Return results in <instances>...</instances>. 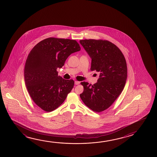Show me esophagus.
I'll return each mask as SVG.
<instances>
[{"mask_svg": "<svg viewBox=\"0 0 157 157\" xmlns=\"http://www.w3.org/2000/svg\"><path fill=\"white\" fill-rule=\"evenodd\" d=\"M75 85H78V84H79L80 82H78V81H75Z\"/></svg>", "mask_w": 157, "mask_h": 157, "instance_id": "1", "label": "esophagus"}]
</instances>
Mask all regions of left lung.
<instances>
[{
  "mask_svg": "<svg viewBox=\"0 0 157 157\" xmlns=\"http://www.w3.org/2000/svg\"><path fill=\"white\" fill-rule=\"evenodd\" d=\"M91 59V71L100 73L94 85L80 82L84 91L80 97L87 107L100 113L109 108L118 98L126 83L128 71L123 54L115 44L102 39L80 40Z\"/></svg>",
  "mask_w": 157,
  "mask_h": 157,
  "instance_id": "1",
  "label": "left lung"
}]
</instances>
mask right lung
I'll return each mask as SVG.
<instances>
[{
  "label": "right lung",
  "instance_id": "add662e5",
  "mask_svg": "<svg viewBox=\"0 0 157 157\" xmlns=\"http://www.w3.org/2000/svg\"><path fill=\"white\" fill-rule=\"evenodd\" d=\"M80 50L75 40L50 37L34 46L29 52L24 70L25 82L34 102L43 111H54L63 103L74 86L73 79L58 76L71 54Z\"/></svg>",
  "mask_w": 157,
  "mask_h": 157
}]
</instances>
